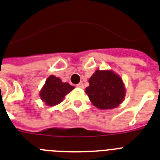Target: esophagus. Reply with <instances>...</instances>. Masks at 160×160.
Segmentation results:
<instances>
[{"label": "esophagus", "instance_id": "34e87169", "mask_svg": "<svg viewBox=\"0 0 160 160\" xmlns=\"http://www.w3.org/2000/svg\"><path fill=\"white\" fill-rule=\"evenodd\" d=\"M76 87H78V88H80V89H84V84H83L82 83H80V84H76Z\"/></svg>", "mask_w": 160, "mask_h": 160}]
</instances>
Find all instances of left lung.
Returning <instances> with one entry per match:
<instances>
[{
  "mask_svg": "<svg viewBox=\"0 0 160 160\" xmlns=\"http://www.w3.org/2000/svg\"><path fill=\"white\" fill-rule=\"evenodd\" d=\"M89 83L85 93L93 106L99 109L115 108L125 98V84L113 71L97 70L89 78Z\"/></svg>",
  "mask_w": 160,
  "mask_h": 160,
  "instance_id": "obj_1",
  "label": "left lung"
}]
</instances>
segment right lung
<instances>
[{
    "label": "right lung",
    "mask_w": 160,
    "mask_h": 160,
    "mask_svg": "<svg viewBox=\"0 0 160 160\" xmlns=\"http://www.w3.org/2000/svg\"><path fill=\"white\" fill-rule=\"evenodd\" d=\"M75 87L55 76H49L39 92V96L42 102L48 106H55L59 104L64 99L65 96L73 90Z\"/></svg>",
    "instance_id": "right-lung-1"
}]
</instances>
